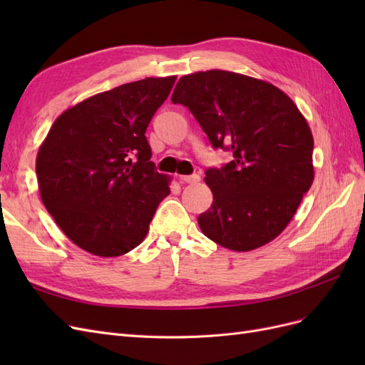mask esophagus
<instances>
[{"label":"esophagus","mask_w":365,"mask_h":365,"mask_svg":"<svg viewBox=\"0 0 365 365\" xmlns=\"http://www.w3.org/2000/svg\"><path fill=\"white\" fill-rule=\"evenodd\" d=\"M201 176L200 175H181L180 176V181L185 182V184H195V182H200Z\"/></svg>","instance_id":"1"}]
</instances>
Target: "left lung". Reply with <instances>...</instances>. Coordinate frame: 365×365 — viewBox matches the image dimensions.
Here are the masks:
<instances>
[{
	"mask_svg": "<svg viewBox=\"0 0 365 365\" xmlns=\"http://www.w3.org/2000/svg\"><path fill=\"white\" fill-rule=\"evenodd\" d=\"M172 102L190 109L213 148L233 152L222 169L205 172L213 204L197 217L201 231L231 251L267 245L314 182V137L304 115L272 83L224 70L182 76Z\"/></svg>",
	"mask_w": 365,
	"mask_h": 365,
	"instance_id": "1",
	"label": "left lung"
}]
</instances>
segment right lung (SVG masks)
Masks as SVG:
<instances>
[{"mask_svg": "<svg viewBox=\"0 0 365 365\" xmlns=\"http://www.w3.org/2000/svg\"><path fill=\"white\" fill-rule=\"evenodd\" d=\"M175 81L148 77L88 97L54 120L39 146L41 200L63 235L94 256L138 247L170 193L145 132Z\"/></svg>", "mask_w": 365, "mask_h": 365, "instance_id": "add662e5", "label": "right lung"}]
</instances>
